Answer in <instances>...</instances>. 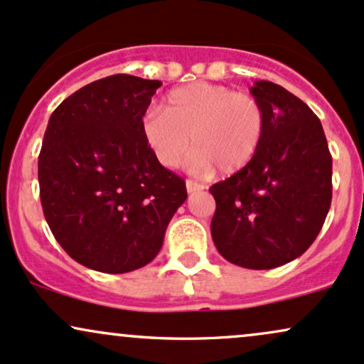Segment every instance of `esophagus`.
Returning <instances> with one entry per match:
<instances>
[{"label":"esophagus","instance_id":"esophagus-1","mask_svg":"<svg viewBox=\"0 0 364 364\" xmlns=\"http://www.w3.org/2000/svg\"><path fill=\"white\" fill-rule=\"evenodd\" d=\"M203 186L202 183H196V181H193V179H186V190H188V193H195V191H202L203 190Z\"/></svg>","mask_w":364,"mask_h":364}]
</instances>
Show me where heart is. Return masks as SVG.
I'll return each instance as SVG.
<instances>
[{
	"instance_id": "1",
	"label": "heart",
	"mask_w": 364,
	"mask_h": 364,
	"mask_svg": "<svg viewBox=\"0 0 364 364\" xmlns=\"http://www.w3.org/2000/svg\"><path fill=\"white\" fill-rule=\"evenodd\" d=\"M267 129L263 104L252 94L225 85L193 82L171 90L162 111L141 118V135L164 168H178L188 149L195 171H241L262 147Z\"/></svg>"
}]
</instances>
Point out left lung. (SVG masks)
<instances>
[{
  "mask_svg": "<svg viewBox=\"0 0 364 364\" xmlns=\"http://www.w3.org/2000/svg\"><path fill=\"white\" fill-rule=\"evenodd\" d=\"M267 129L246 168L215 183L210 231L228 262L267 270L294 260L318 236L332 202V156L315 112L277 83L250 89Z\"/></svg>",
  "mask_w": 364,
  "mask_h": 364,
  "instance_id": "left-lung-1",
  "label": "left lung"
}]
</instances>
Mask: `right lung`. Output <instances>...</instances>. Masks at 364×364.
<instances>
[{
    "instance_id": "right-lung-1",
    "label": "right lung",
    "mask_w": 364,
    "mask_h": 364,
    "mask_svg": "<svg viewBox=\"0 0 364 364\" xmlns=\"http://www.w3.org/2000/svg\"><path fill=\"white\" fill-rule=\"evenodd\" d=\"M162 85L111 75L54 109L39 154L41 203L75 262L104 274L147 265L186 200L185 179L154 157L141 118Z\"/></svg>"
}]
</instances>
